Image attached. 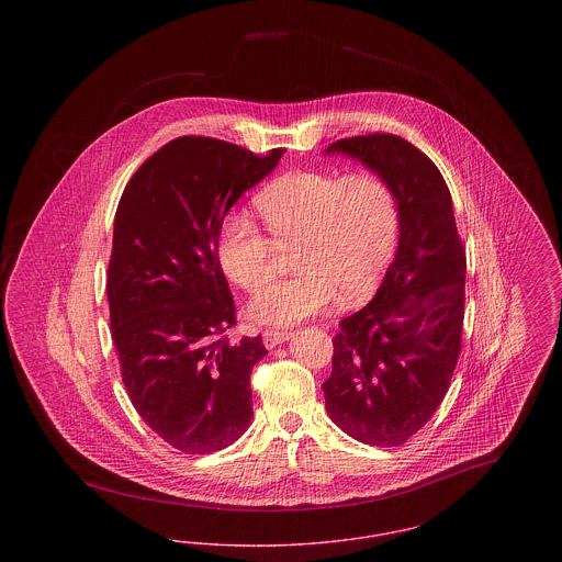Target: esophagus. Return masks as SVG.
Here are the masks:
<instances>
[{
	"label": "esophagus",
	"mask_w": 562,
	"mask_h": 562,
	"mask_svg": "<svg viewBox=\"0 0 562 562\" xmlns=\"http://www.w3.org/2000/svg\"><path fill=\"white\" fill-rule=\"evenodd\" d=\"M293 337L291 330H263V344L266 348L273 349Z\"/></svg>",
	"instance_id": "34e87169"
}]
</instances>
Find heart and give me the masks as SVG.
<instances>
[{
    "instance_id": "1",
    "label": "heart",
    "mask_w": 562,
    "mask_h": 562,
    "mask_svg": "<svg viewBox=\"0 0 562 562\" xmlns=\"http://www.w3.org/2000/svg\"><path fill=\"white\" fill-rule=\"evenodd\" d=\"M255 204L269 232L246 214H227L216 255L225 276L255 293L271 276L273 244L296 241L299 271L268 284L248 307L261 324L289 326L316 316L335 294L344 305L360 303L373 293L401 240L396 191L373 170H294L271 181Z\"/></svg>"
}]
</instances>
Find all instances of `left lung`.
Returning <instances> with one entry per match:
<instances>
[{"mask_svg": "<svg viewBox=\"0 0 562 562\" xmlns=\"http://www.w3.org/2000/svg\"><path fill=\"white\" fill-rule=\"evenodd\" d=\"M328 151L364 161L396 191L401 240L373 301L339 322L333 373L324 381L330 419L373 447H401L449 392L461 351L465 246L451 191L424 151L390 133L335 140Z\"/></svg>", "mask_w": 562, "mask_h": 562, "instance_id": "8db88e82", "label": "left lung"}]
</instances>
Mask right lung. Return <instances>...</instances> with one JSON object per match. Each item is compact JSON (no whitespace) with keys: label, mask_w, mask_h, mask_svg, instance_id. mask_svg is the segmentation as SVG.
<instances>
[{"label":"right lung","mask_w":562,"mask_h":562,"mask_svg":"<svg viewBox=\"0 0 562 562\" xmlns=\"http://www.w3.org/2000/svg\"><path fill=\"white\" fill-rule=\"evenodd\" d=\"M284 149L257 156L213 136H179L124 189L109 257L111 337L140 419L188 454L221 451L252 419L257 337L229 339L236 303L216 241L227 211Z\"/></svg>","instance_id":"obj_1"}]
</instances>
